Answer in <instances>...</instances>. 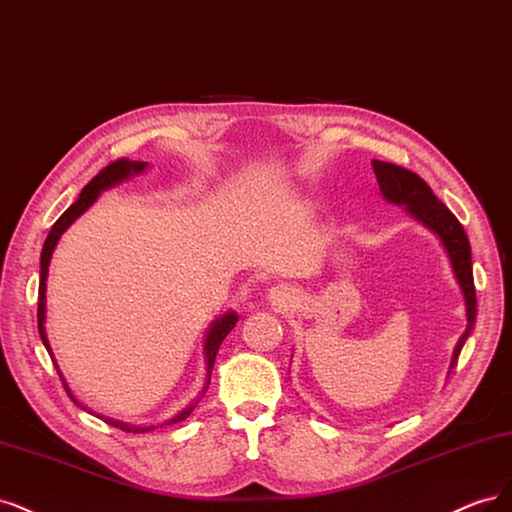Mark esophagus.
Returning <instances> with one entry per match:
<instances>
[{
	"label": "esophagus",
	"mask_w": 512,
	"mask_h": 512,
	"mask_svg": "<svg viewBox=\"0 0 512 512\" xmlns=\"http://www.w3.org/2000/svg\"><path fill=\"white\" fill-rule=\"evenodd\" d=\"M268 300L272 302V306L289 308V306H293L295 300H298V295H295V289L289 285H276L268 291Z\"/></svg>",
	"instance_id": "esophagus-1"
}]
</instances>
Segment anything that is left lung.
<instances>
[{"mask_svg":"<svg viewBox=\"0 0 512 512\" xmlns=\"http://www.w3.org/2000/svg\"><path fill=\"white\" fill-rule=\"evenodd\" d=\"M372 168L385 200L389 204L402 206L406 214H410L412 219L419 221L425 229H430V232L440 240L444 253H447L451 261V268H453L457 285L461 289V295H464L468 325H466V332L461 334V338L457 340L453 349L451 366L447 372V378H449L451 370L457 364L461 346L466 344L476 321V291H474L472 251H470L468 236L464 232V227H461V223L455 219V214L438 200V197L432 193V189L427 187L425 180L419 178L415 172L393 166V163H387V161H378V159H372Z\"/></svg>","mask_w":512,"mask_h":512,"instance_id":"8db88e82","label":"left lung"}]
</instances>
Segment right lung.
I'll return each instance as SVG.
<instances>
[{
  "instance_id": "1",
  "label": "right lung",
  "mask_w": 512,
  "mask_h": 512,
  "mask_svg": "<svg viewBox=\"0 0 512 512\" xmlns=\"http://www.w3.org/2000/svg\"><path fill=\"white\" fill-rule=\"evenodd\" d=\"M146 168H148L146 161L119 159V161L110 163V166H106L100 174H97V176L91 180V183H89L85 189L80 191L78 200L61 214V217L57 219V223L51 227V232H48V236H46V240H44V246H42V255H40V291H38V332H40V338H42V342H44V346H46L48 355H51V359H53V364H55V368H57V372H59V376H61V381H63L65 389H68V393H70V398H72L82 410H87V408L82 406V404L74 398L72 389L68 387V381H65L61 370H59V366H57L53 349H51V342H48V336H46L44 323H46V280H48V266H51V259H53V253H55V249H57V242L61 240V236H63L65 232H68V227L80 217V214H85V212L97 202V197H100L104 191H108V189H112V187H117V185L125 183V180L142 174ZM236 323H238V315H236L234 310H227L225 315L217 317V319H214V321L210 323V327L206 329V336H204V364H206L204 389L200 391V395H197V398H195L187 408H183V410L178 412V415H174L172 419H168L166 425L185 421V419L191 415V412H193V408L197 406V402H200V400L204 398V393H206V389H208V385H210V374H212L214 359H217V353H219V346H221V342L225 340V336H227L229 332H232ZM100 419H104L108 425L121 427L123 432H134V434L153 432L155 427H157V425H129V423H123V421H117V419H110V417H100ZM161 425H163V423H161Z\"/></svg>"
}]
</instances>
